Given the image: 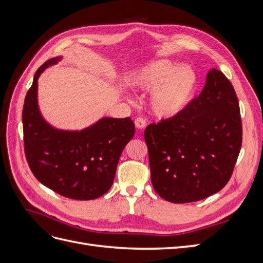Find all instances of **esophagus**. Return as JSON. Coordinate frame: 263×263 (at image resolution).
<instances>
[{"instance_id": "obj_1", "label": "esophagus", "mask_w": 263, "mask_h": 263, "mask_svg": "<svg viewBox=\"0 0 263 263\" xmlns=\"http://www.w3.org/2000/svg\"><path fill=\"white\" fill-rule=\"evenodd\" d=\"M135 126L137 127L139 129H144L146 127V119L142 118V117H138L135 119Z\"/></svg>"}]
</instances>
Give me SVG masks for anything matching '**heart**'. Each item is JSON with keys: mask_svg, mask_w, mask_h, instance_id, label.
Segmentation results:
<instances>
[{"mask_svg": "<svg viewBox=\"0 0 263 263\" xmlns=\"http://www.w3.org/2000/svg\"><path fill=\"white\" fill-rule=\"evenodd\" d=\"M129 84L136 90L153 89L148 99L151 113L159 118H172L192 103L198 77L191 67L178 68L169 60H156L135 70Z\"/></svg>", "mask_w": 263, "mask_h": 263, "instance_id": "obj_1", "label": "heart"}]
</instances>
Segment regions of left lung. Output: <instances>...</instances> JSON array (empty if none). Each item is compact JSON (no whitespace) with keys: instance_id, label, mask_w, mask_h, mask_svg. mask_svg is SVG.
Returning <instances> with one entry per match:
<instances>
[{"instance_id":"left-lung-1","label":"left lung","mask_w":263,"mask_h":263,"mask_svg":"<svg viewBox=\"0 0 263 263\" xmlns=\"http://www.w3.org/2000/svg\"><path fill=\"white\" fill-rule=\"evenodd\" d=\"M151 183L172 203L203 200L224 187L242 144L240 108L233 84L213 69L198 98L176 117L145 129Z\"/></svg>"}]
</instances>
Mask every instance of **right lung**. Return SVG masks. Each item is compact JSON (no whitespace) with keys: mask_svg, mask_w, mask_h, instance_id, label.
<instances>
[{"mask_svg":"<svg viewBox=\"0 0 263 263\" xmlns=\"http://www.w3.org/2000/svg\"><path fill=\"white\" fill-rule=\"evenodd\" d=\"M58 59L36 71L23 106L24 151L35 178L53 192L73 200H94L113 184L119 157L135 134L130 117L103 118L81 132L47 124L37 105L38 78Z\"/></svg>","mask_w":263,"mask_h":263,"instance_id":"1","label":"right lung"}]
</instances>
